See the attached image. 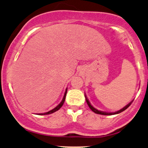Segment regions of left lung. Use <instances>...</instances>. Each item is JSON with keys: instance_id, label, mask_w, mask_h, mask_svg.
<instances>
[{"instance_id": "obj_1", "label": "left lung", "mask_w": 148, "mask_h": 148, "mask_svg": "<svg viewBox=\"0 0 148 148\" xmlns=\"http://www.w3.org/2000/svg\"><path fill=\"white\" fill-rule=\"evenodd\" d=\"M85 97H86V102H87L88 106L90 107V108L92 111L94 113H97V114H100V115H113V114H118V113H121V112H123L125 111V110H126L127 108H128L129 106H130L131 103H132V101H131V102L130 103H128V104L127 105V106H125V107H124L123 108H122V109H120V111H118L116 112H115V113H106V112H103V111H98V110H97L96 108H95L94 107H93L92 105L90 104V103L89 102V101H88L87 97H86V95H85Z\"/></svg>"}]
</instances>
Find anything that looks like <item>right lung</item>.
<instances>
[{
  "label": "right lung",
  "mask_w": 148,
  "mask_h": 148,
  "mask_svg": "<svg viewBox=\"0 0 148 148\" xmlns=\"http://www.w3.org/2000/svg\"><path fill=\"white\" fill-rule=\"evenodd\" d=\"M67 89H66L65 92H64V97H63V99H62V101H61V102H60V103H59V104L58 105V106H57L56 107V108H54L53 109L51 110V111H49V112H47V113H39V115H49V114H51V113H54V112L57 111L58 110L60 109V108H61V107H62V105H63V103H64V100H65L66 94H67Z\"/></svg>",
  "instance_id": "obj_1"
}]
</instances>
